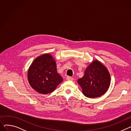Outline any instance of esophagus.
<instances>
[{
  "mask_svg": "<svg viewBox=\"0 0 131 131\" xmlns=\"http://www.w3.org/2000/svg\"><path fill=\"white\" fill-rule=\"evenodd\" d=\"M66 80L68 81H73L74 80V78L71 76H67L66 77Z\"/></svg>",
  "mask_w": 131,
  "mask_h": 131,
  "instance_id": "esophagus-1",
  "label": "esophagus"
}]
</instances>
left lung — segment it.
<instances>
[{
    "instance_id": "8db88e82",
    "label": "left lung",
    "mask_w": 131,
    "mask_h": 131,
    "mask_svg": "<svg viewBox=\"0 0 131 131\" xmlns=\"http://www.w3.org/2000/svg\"><path fill=\"white\" fill-rule=\"evenodd\" d=\"M77 82L87 97L101 96L107 91L111 82V76L105 66L98 60H94L85 69L84 75Z\"/></svg>"
}]
</instances>
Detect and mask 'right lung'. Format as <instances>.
Returning <instances> with one entry per match:
<instances>
[{
  "mask_svg": "<svg viewBox=\"0 0 131 131\" xmlns=\"http://www.w3.org/2000/svg\"><path fill=\"white\" fill-rule=\"evenodd\" d=\"M28 80L31 88L40 94L53 92L63 82V78L57 72L56 62L49 54L37 57L28 71Z\"/></svg>",
  "mask_w": 131,
  "mask_h": 131,
  "instance_id": "right-lung-1",
  "label": "right lung"
}]
</instances>
